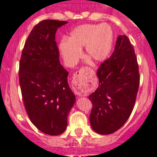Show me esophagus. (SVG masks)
I'll return each instance as SVG.
<instances>
[{"instance_id": "esophagus-1", "label": "esophagus", "mask_w": 157, "mask_h": 157, "mask_svg": "<svg viewBox=\"0 0 157 157\" xmlns=\"http://www.w3.org/2000/svg\"><path fill=\"white\" fill-rule=\"evenodd\" d=\"M88 69H88V68H86V67L82 68V69H81L80 70L78 71V72H75V74L74 75V76H75V78H76L78 80V78H80L81 77H82V75H83L86 72V71L88 70ZM76 83H78V82H77ZM75 85H76V87H75V94H76L77 95H78L79 97H80V96L85 95V93H84L83 89H82L81 84H75Z\"/></svg>"}]
</instances>
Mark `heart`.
Listing matches in <instances>:
<instances>
[{
	"mask_svg": "<svg viewBox=\"0 0 157 157\" xmlns=\"http://www.w3.org/2000/svg\"><path fill=\"white\" fill-rule=\"evenodd\" d=\"M113 40L112 29L108 24H85L75 27L59 48L68 66H73L78 61L83 47L85 58L91 63H100L109 56Z\"/></svg>",
	"mask_w": 157,
	"mask_h": 157,
	"instance_id": "obj_1",
	"label": "heart"
}]
</instances>
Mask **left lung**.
I'll use <instances>...</instances> for the list:
<instances>
[{
	"label": "left lung",
	"instance_id": "left-lung-1",
	"mask_svg": "<svg viewBox=\"0 0 157 157\" xmlns=\"http://www.w3.org/2000/svg\"><path fill=\"white\" fill-rule=\"evenodd\" d=\"M99 83L89 95L92 103L90 124L100 134H111L128 121L134 107L140 85L137 60L133 46L120 35L114 51L97 72Z\"/></svg>",
	"mask_w": 157,
	"mask_h": 157
}]
</instances>
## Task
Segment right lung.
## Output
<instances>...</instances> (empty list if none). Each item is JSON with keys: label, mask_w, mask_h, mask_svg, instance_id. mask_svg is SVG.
Wrapping results in <instances>:
<instances>
[{"label": "right lung", "mask_w": 157, "mask_h": 157, "mask_svg": "<svg viewBox=\"0 0 157 157\" xmlns=\"http://www.w3.org/2000/svg\"><path fill=\"white\" fill-rule=\"evenodd\" d=\"M67 23L45 20L36 24L26 39L20 61L19 81L26 113L37 129L51 136L66 131L75 102L55 40L57 29Z\"/></svg>", "instance_id": "1"}]
</instances>
